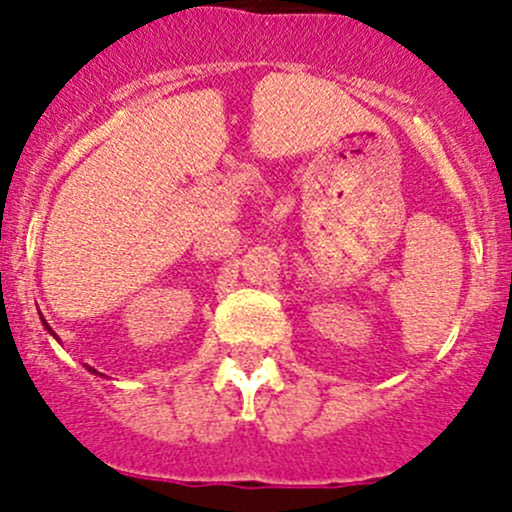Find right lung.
Here are the masks:
<instances>
[{
	"label": "right lung",
	"mask_w": 512,
	"mask_h": 512,
	"mask_svg": "<svg viewBox=\"0 0 512 512\" xmlns=\"http://www.w3.org/2000/svg\"><path fill=\"white\" fill-rule=\"evenodd\" d=\"M44 326H47V323H44ZM47 328H49V326H47ZM49 331H52V328H49ZM89 371H91V373H96V371H94V368H89Z\"/></svg>",
	"instance_id": "1"
}]
</instances>
